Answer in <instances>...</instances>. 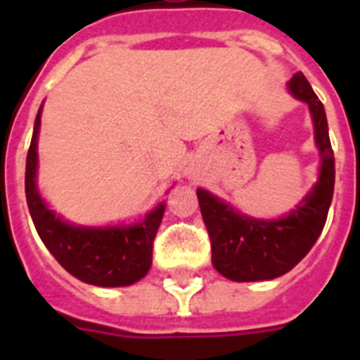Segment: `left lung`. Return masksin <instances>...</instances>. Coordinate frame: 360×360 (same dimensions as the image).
<instances>
[{
  "mask_svg": "<svg viewBox=\"0 0 360 360\" xmlns=\"http://www.w3.org/2000/svg\"><path fill=\"white\" fill-rule=\"evenodd\" d=\"M288 91L308 104L319 151L318 181L307 196L280 219H254L205 188L196 191L211 237L214 269L233 282L273 280L291 271L318 240L333 202L335 155L323 104L302 72L288 82Z\"/></svg>",
  "mask_w": 360,
  "mask_h": 360,
  "instance_id": "obj_1",
  "label": "left lung"
}]
</instances>
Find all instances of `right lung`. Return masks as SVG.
Instances as JSON below:
<instances>
[{
	"label": "right lung",
	"mask_w": 360,
	"mask_h": 360,
	"mask_svg": "<svg viewBox=\"0 0 360 360\" xmlns=\"http://www.w3.org/2000/svg\"><path fill=\"white\" fill-rule=\"evenodd\" d=\"M41 114L35 117L27 160L25 200L37 233L59 265L82 282L98 288H121L141 280L153 263V239L162 222L166 203L160 202L138 222L115 226H80L67 222L48 207L37 186Z\"/></svg>",
	"instance_id": "obj_1"
}]
</instances>
